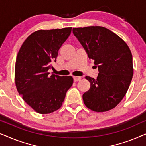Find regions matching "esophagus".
I'll return each mask as SVG.
<instances>
[{
    "label": "esophagus",
    "mask_w": 146,
    "mask_h": 146,
    "mask_svg": "<svg viewBox=\"0 0 146 146\" xmlns=\"http://www.w3.org/2000/svg\"><path fill=\"white\" fill-rule=\"evenodd\" d=\"M73 78H74V80L76 81V82H78V81L80 80L81 77H80V76H74Z\"/></svg>",
    "instance_id": "obj_1"
}]
</instances>
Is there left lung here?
I'll list each match as a JSON object with an SVG mask.
<instances>
[{"mask_svg":"<svg viewBox=\"0 0 146 146\" xmlns=\"http://www.w3.org/2000/svg\"><path fill=\"white\" fill-rule=\"evenodd\" d=\"M72 31L99 71L96 79L85 77L90 88L82 96L84 103L97 112L114 108L124 97L133 77L132 55L128 46L103 27L73 28Z\"/></svg>","mask_w":146,"mask_h":146,"instance_id":"obj_1","label":"left lung"}]
</instances>
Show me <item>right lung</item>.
<instances>
[{"label": "right lung", "mask_w": 146, "mask_h": 146, "mask_svg": "<svg viewBox=\"0 0 146 146\" xmlns=\"http://www.w3.org/2000/svg\"><path fill=\"white\" fill-rule=\"evenodd\" d=\"M71 31L72 27L34 32L18 52L16 87L26 103L37 113L46 114L58 110L72 86V76H50L48 72Z\"/></svg>", "instance_id": "add662e5"}]
</instances>
